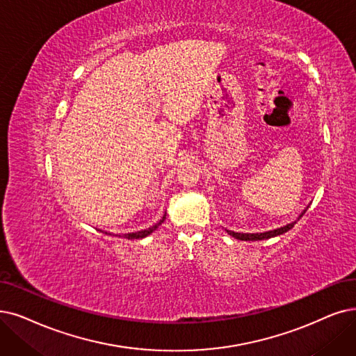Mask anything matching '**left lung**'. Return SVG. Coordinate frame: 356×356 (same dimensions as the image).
Wrapping results in <instances>:
<instances>
[{"instance_id": "obj_1", "label": "left lung", "mask_w": 356, "mask_h": 356, "mask_svg": "<svg viewBox=\"0 0 356 356\" xmlns=\"http://www.w3.org/2000/svg\"><path fill=\"white\" fill-rule=\"evenodd\" d=\"M307 209H308V206L302 210V213H301L300 216H298L296 220H293V222H291V223H288V225H285V226H280V227H277V229H273V231L257 232V234H243V232H234V231H229V229H225V231H226L227 234H229L231 236H234V238H236V239H239V241H261V239H268V238H273V236L282 235V234L288 232L289 229H292L293 225L304 216V213L307 211Z\"/></svg>"}]
</instances>
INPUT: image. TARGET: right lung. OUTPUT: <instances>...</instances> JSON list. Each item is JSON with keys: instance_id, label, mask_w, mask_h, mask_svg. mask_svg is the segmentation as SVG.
I'll return each instance as SVG.
<instances>
[{"instance_id": "add662e5", "label": "right lung", "mask_w": 356, "mask_h": 356, "mask_svg": "<svg viewBox=\"0 0 356 356\" xmlns=\"http://www.w3.org/2000/svg\"><path fill=\"white\" fill-rule=\"evenodd\" d=\"M165 219H166V211H165V215L162 216V219L158 222V223H154L153 226H150V227H147V229H143V231H137V232H130V234H111V232H104V231H101V232H104V234H106V235H115V236H122V238H127V239H141V238H146V236H149L153 231H156L159 227V225H162L163 222H165Z\"/></svg>"}]
</instances>
